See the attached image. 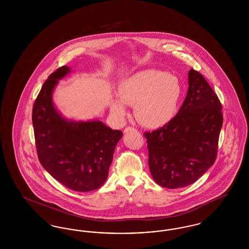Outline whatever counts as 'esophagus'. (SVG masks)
Segmentation results:
<instances>
[{
	"label": "esophagus",
	"instance_id": "34e87169",
	"mask_svg": "<svg viewBox=\"0 0 249 249\" xmlns=\"http://www.w3.org/2000/svg\"><path fill=\"white\" fill-rule=\"evenodd\" d=\"M130 130H136V129H134L133 127H126V128L124 129V132L127 133V132H129Z\"/></svg>",
	"mask_w": 249,
	"mask_h": 249
}]
</instances>
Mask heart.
Returning a JSON list of instances; mask_svg holds the SVG:
<instances>
[{"label": "heart", "instance_id": "heart-1", "mask_svg": "<svg viewBox=\"0 0 249 249\" xmlns=\"http://www.w3.org/2000/svg\"><path fill=\"white\" fill-rule=\"evenodd\" d=\"M119 97L111 105L112 112L123 117L125 104L135 106V117L145 127L158 128L169 123L178 112L182 87L178 78L155 69L139 71L119 86Z\"/></svg>", "mask_w": 249, "mask_h": 249}]
</instances>
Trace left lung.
Listing matches in <instances>:
<instances>
[{"instance_id":"left-lung-1","label":"left lung","mask_w":249,"mask_h":249,"mask_svg":"<svg viewBox=\"0 0 249 249\" xmlns=\"http://www.w3.org/2000/svg\"><path fill=\"white\" fill-rule=\"evenodd\" d=\"M223 124L222 105L199 71L190 69L189 89L177 116L143 132L155 182L168 189L196 182L214 163Z\"/></svg>"}]
</instances>
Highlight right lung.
<instances>
[{
  "label": "right lung",
  "instance_id": "obj_1",
  "mask_svg": "<svg viewBox=\"0 0 249 249\" xmlns=\"http://www.w3.org/2000/svg\"><path fill=\"white\" fill-rule=\"evenodd\" d=\"M70 68L61 66L45 81L33 107V125L40 163L52 178L66 188L87 192L101 188L109 167L120 130L103 122L67 121L52 103V91Z\"/></svg>",
  "mask_w": 249,
  "mask_h": 249
}]
</instances>
